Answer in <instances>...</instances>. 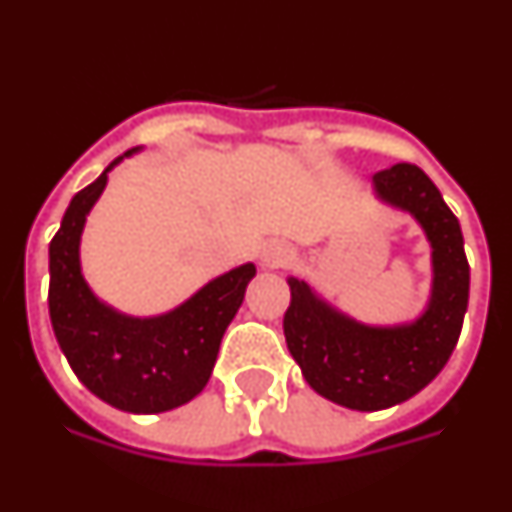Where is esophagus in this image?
<instances>
[{
  "label": "esophagus",
  "instance_id": "34e87169",
  "mask_svg": "<svg viewBox=\"0 0 512 512\" xmlns=\"http://www.w3.org/2000/svg\"><path fill=\"white\" fill-rule=\"evenodd\" d=\"M292 261V248L282 241H271L261 248V264L266 269H279V266H287Z\"/></svg>",
  "mask_w": 512,
  "mask_h": 512
}]
</instances>
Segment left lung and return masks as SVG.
<instances>
[{
	"label": "left lung",
	"instance_id": "8db88e82",
	"mask_svg": "<svg viewBox=\"0 0 512 512\" xmlns=\"http://www.w3.org/2000/svg\"><path fill=\"white\" fill-rule=\"evenodd\" d=\"M382 205L408 212L431 246V295L408 323L369 325L330 305L305 279L289 277L284 338L302 377L325 400L374 413L418 395L438 377L469 302V264L459 220L436 184L413 164H397L372 179Z\"/></svg>",
	"mask_w": 512,
	"mask_h": 512
}]
</instances>
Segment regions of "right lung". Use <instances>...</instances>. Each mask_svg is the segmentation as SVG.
I'll list each match as a JSON object with an SVG mask.
<instances>
[{"label": "right lung", "mask_w": 512, "mask_h": 512, "mask_svg": "<svg viewBox=\"0 0 512 512\" xmlns=\"http://www.w3.org/2000/svg\"><path fill=\"white\" fill-rule=\"evenodd\" d=\"M115 158L89 187L74 194L48 248V312L56 341L79 382L125 413L174 410L205 390L225 328L243 305L256 264H241L210 279L189 300L161 315H128L99 300L81 271V233L107 187Z\"/></svg>", "instance_id": "obj_1"}]
</instances>
